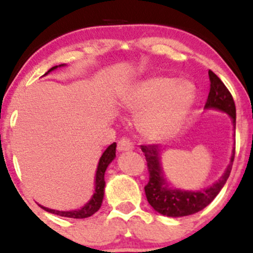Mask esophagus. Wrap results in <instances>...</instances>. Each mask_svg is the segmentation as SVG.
Here are the masks:
<instances>
[{"instance_id":"34e87169","label":"esophagus","mask_w":253,"mask_h":253,"mask_svg":"<svg viewBox=\"0 0 253 253\" xmlns=\"http://www.w3.org/2000/svg\"><path fill=\"white\" fill-rule=\"evenodd\" d=\"M119 152H126V151H131L134 149V145H132L131 141L129 138L123 137L118 141V147H117Z\"/></svg>"}]
</instances>
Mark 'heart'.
<instances>
[{
  "label": "heart",
  "instance_id": "b5f03b06",
  "mask_svg": "<svg viewBox=\"0 0 253 253\" xmlns=\"http://www.w3.org/2000/svg\"><path fill=\"white\" fill-rule=\"evenodd\" d=\"M195 100V88L188 81L151 76L135 84L124 97L127 110L142 111L141 127L152 138H167L186 121Z\"/></svg>",
  "mask_w": 253,
  "mask_h": 253
}]
</instances>
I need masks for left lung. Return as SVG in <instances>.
<instances>
[{
    "label": "left lung",
    "mask_w": 253,
    "mask_h": 253,
    "mask_svg": "<svg viewBox=\"0 0 253 253\" xmlns=\"http://www.w3.org/2000/svg\"><path fill=\"white\" fill-rule=\"evenodd\" d=\"M210 78V93L206 100V110H218L227 113L233 122L235 129L236 110L232 94L223 82L212 71H209ZM141 149L147 160L149 181L145 186V193L149 205L160 214L168 217H183L197 213L209 205L219 191L223 188L232 171L234 162L235 147L232 151L230 163L219 180L212 186L202 191H184V189L170 188L165 180L160 163V149L157 145H142Z\"/></svg>",
    "instance_id": "obj_1"
}]
</instances>
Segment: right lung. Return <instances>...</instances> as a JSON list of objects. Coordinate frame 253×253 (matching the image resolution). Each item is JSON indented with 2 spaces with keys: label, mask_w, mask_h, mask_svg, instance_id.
I'll use <instances>...</instances> for the list:
<instances>
[{
  "label": "right lung",
  "mask_w": 253,
  "mask_h": 253,
  "mask_svg": "<svg viewBox=\"0 0 253 253\" xmlns=\"http://www.w3.org/2000/svg\"><path fill=\"white\" fill-rule=\"evenodd\" d=\"M64 66V64L59 65V66H54L48 71L45 75H48L50 71H54L58 67ZM116 142H113L112 145L108 146L106 148V151L102 153L101 158L99 160V164H97L96 169V175H95V191L91 199L89 200L83 208L78 209V210H72V211H59V210H53V209L44 208V206L40 205L43 210L48 211L50 213H55L58 216L62 217H70V218H86V217H90L91 214H94L101 208L102 199H104L105 194V171L107 169V167L110 165V163L116 158Z\"/></svg>",
  "instance_id": "obj_1"
}]
</instances>
